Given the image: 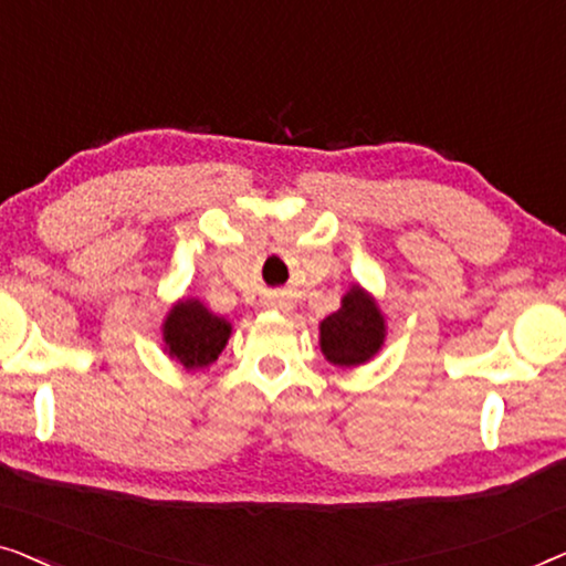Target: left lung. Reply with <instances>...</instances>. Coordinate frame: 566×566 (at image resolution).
<instances>
[{"label": "left lung", "mask_w": 566, "mask_h": 566, "mask_svg": "<svg viewBox=\"0 0 566 566\" xmlns=\"http://www.w3.org/2000/svg\"><path fill=\"white\" fill-rule=\"evenodd\" d=\"M384 339L386 319L381 308L360 285H353L343 296V306L319 324L324 358L339 368H355L368 363L381 350Z\"/></svg>", "instance_id": "1"}]
</instances>
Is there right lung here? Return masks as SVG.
<instances>
[{
	"mask_svg": "<svg viewBox=\"0 0 566 566\" xmlns=\"http://www.w3.org/2000/svg\"><path fill=\"white\" fill-rule=\"evenodd\" d=\"M229 335L231 324L208 312L198 298L177 301L161 324L165 350L188 370L211 366L227 347Z\"/></svg>",
	"mask_w": 566,
	"mask_h": 566,
	"instance_id": "right-lung-1",
	"label": "right lung"
}]
</instances>
